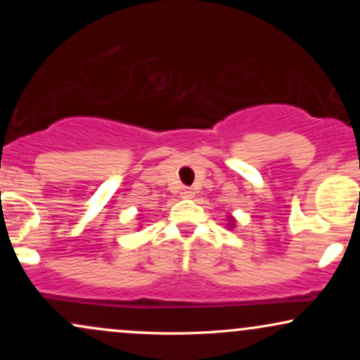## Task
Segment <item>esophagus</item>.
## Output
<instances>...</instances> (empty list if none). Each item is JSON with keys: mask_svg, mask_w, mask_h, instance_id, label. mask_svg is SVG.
I'll return each mask as SVG.
<instances>
[{"mask_svg": "<svg viewBox=\"0 0 360 360\" xmlns=\"http://www.w3.org/2000/svg\"><path fill=\"white\" fill-rule=\"evenodd\" d=\"M194 196V191L191 188H183L181 189V198H186V200H188V198H193Z\"/></svg>", "mask_w": 360, "mask_h": 360, "instance_id": "1", "label": "esophagus"}]
</instances>
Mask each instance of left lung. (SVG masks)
I'll use <instances>...</instances> for the list:
<instances>
[{"instance_id": "left-lung-1", "label": "left lung", "mask_w": 360, "mask_h": 360, "mask_svg": "<svg viewBox=\"0 0 360 360\" xmlns=\"http://www.w3.org/2000/svg\"><path fill=\"white\" fill-rule=\"evenodd\" d=\"M235 223H237V220H235L232 214H229V223H226V226H229V229H235Z\"/></svg>"}]
</instances>
